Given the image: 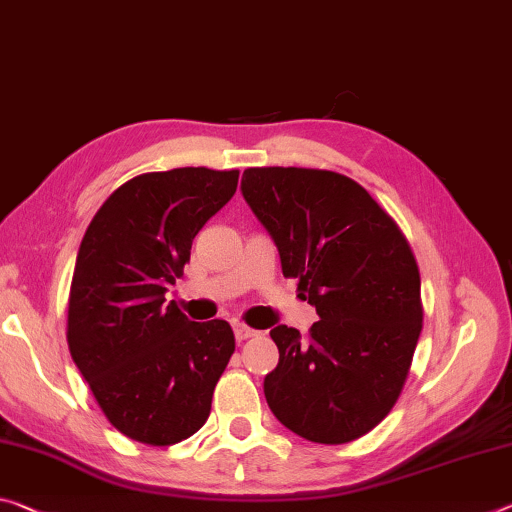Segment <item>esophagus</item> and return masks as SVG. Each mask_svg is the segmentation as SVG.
I'll return each instance as SVG.
<instances>
[{
    "label": "esophagus",
    "instance_id": "34e87169",
    "mask_svg": "<svg viewBox=\"0 0 512 512\" xmlns=\"http://www.w3.org/2000/svg\"><path fill=\"white\" fill-rule=\"evenodd\" d=\"M232 330H234V337H237V342H246V339L255 337V330L248 328L246 323H237V321H234V323H232Z\"/></svg>",
    "mask_w": 512,
    "mask_h": 512
}]
</instances>
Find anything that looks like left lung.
Segmentation results:
<instances>
[{
	"label": "left lung",
	"instance_id": "left-lung-1",
	"mask_svg": "<svg viewBox=\"0 0 512 512\" xmlns=\"http://www.w3.org/2000/svg\"><path fill=\"white\" fill-rule=\"evenodd\" d=\"M241 193L271 234L285 278L319 321L278 326L264 396L282 426L319 444L367 435L399 401L419 342L421 280L408 239L351 177L248 168Z\"/></svg>",
	"mask_w": 512,
	"mask_h": 512
}]
</instances>
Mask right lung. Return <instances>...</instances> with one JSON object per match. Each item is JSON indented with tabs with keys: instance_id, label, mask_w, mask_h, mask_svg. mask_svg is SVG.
I'll list each match as a JSON object with an SVG mask.
<instances>
[{
	"instance_id": "right-lung-1",
	"label": "right lung",
	"mask_w": 512,
	"mask_h": 512,
	"mask_svg": "<svg viewBox=\"0 0 512 512\" xmlns=\"http://www.w3.org/2000/svg\"><path fill=\"white\" fill-rule=\"evenodd\" d=\"M239 170L173 168L118 186L81 239L68 346L113 428L170 446L198 433L234 353L230 323L191 321L166 291L191 243L234 196Z\"/></svg>"
}]
</instances>
